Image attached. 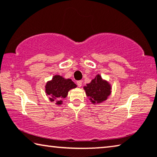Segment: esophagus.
<instances>
[{"instance_id":"obj_1","label":"esophagus","mask_w":157,"mask_h":157,"mask_svg":"<svg viewBox=\"0 0 157 157\" xmlns=\"http://www.w3.org/2000/svg\"><path fill=\"white\" fill-rule=\"evenodd\" d=\"M76 84L78 87H81L82 86V81H76Z\"/></svg>"}]
</instances>
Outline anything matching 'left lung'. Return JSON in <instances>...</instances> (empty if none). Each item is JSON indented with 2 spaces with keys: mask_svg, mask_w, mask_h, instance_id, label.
Here are the masks:
<instances>
[{
  "mask_svg": "<svg viewBox=\"0 0 157 157\" xmlns=\"http://www.w3.org/2000/svg\"><path fill=\"white\" fill-rule=\"evenodd\" d=\"M86 96L93 105L102 103L107 100L112 93V86L100 74L96 75L90 83L83 87Z\"/></svg>",
  "mask_w": 157,
  "mask_h": 157,
  "instance_id": "1",
  "label": "left lung"
}]
</instances>
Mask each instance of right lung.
Instances as JSON below:
<instances>
[{"label": "right lung", "mask_w": 157, "mask_h": 157, "mask_svg": "<svg viewBox=\"0 0 157 157\" xmlns=\"http://www.w3.org/2000/svg\"><path fill=\"white\" fill-rule=\"evenodd\" d=\"M76 87L71 79L64 78L63 76L57 74L47 82L45 91L46 95L49 96L50 102H55L57 105H61L63 102L62 100L67 98L69 91Z\"/></svg>", "instance_id": "add662e5"}]
</instances>
